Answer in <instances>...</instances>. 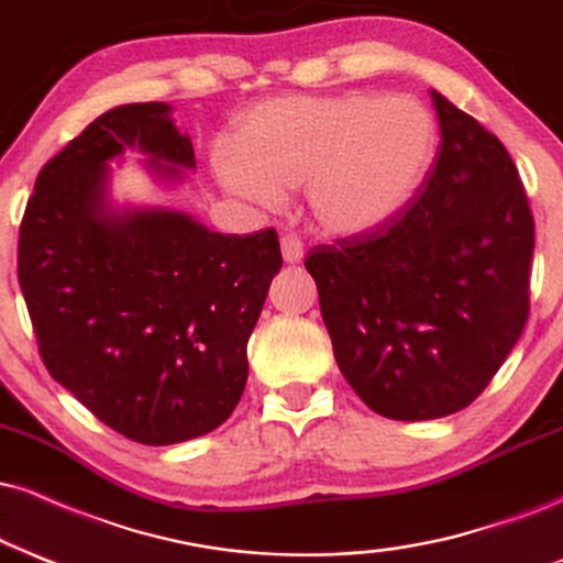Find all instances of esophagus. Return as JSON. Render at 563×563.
<instances>
[{
  "label": "esophagus",
  "mask_w": 563,
  "mask_h": 563,
  "mask_svg": "<svg viewBox=\"0 0 563 563\" xmlns=\"http://www.w3.org/2000/svg\"><path fill=\"white\" fill-rule=\"evenodd\" d=\"M302 242L295 238V234H287V238H282V258L287 263H300L302 261Z\"/></svg>",
  "instance_id": "34e87169"
}]
</instances>
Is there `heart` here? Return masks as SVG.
Masks as SVG:
<instances>
[{"label": "heart", "instance_id": "b5f03b06", "mask_svg": "<svg viewBox=\"0 0 563 563\" xmlns=\"http://www.w3.org/2000/svg\"><path fill=\"white\" fill-rule=\"evenodd\" d=\"M433 148V117L409 96H279L242 117L238 145H217L211 166L224 190L258 206L305 185L323 232L360 238L405 211Z\"/></svg>", "mask_w": 563, "mask_h": 563}]
</instances>
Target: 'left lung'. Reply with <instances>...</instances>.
<instances>
[{
  "mask_svg": "<svg viewBox=\"0 0 563 563\" xmlns=\"http://www.w3.org/2000/svg\"><path fill=\"white\" fill-rule=\"evenodd\" d=\"M441 124L420 196L371 234L310 250L339 371L373 412L435 420L481 397L530 313L536 224L517 166L433 90Z\"/></svg>",
  "mask_w": 563,
  "mask_h": 563,
  "instance_id": "obj_1",
  "label": "left lung"
}]
</instances>
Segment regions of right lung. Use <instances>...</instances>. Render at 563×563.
<instances>
[{"label":"right lung","instance_id":"obj_1","mask_svg":"<svg viewBox=\"0 0 563 563\" xmlns=\"http://www.w3.org/2000/svg\"><path fill=\"white\" fill-rule=\"evenodd\" d=\"M124 151L162 187L196 169L169 103L109 109L41 169L18 279L52 378L130 441L169 446L238 407L282 250L274 229L219 234L190 213L117 203L109 164Z\"/></svg>","mask_w":563,"mask_h":563}]
</instances>
